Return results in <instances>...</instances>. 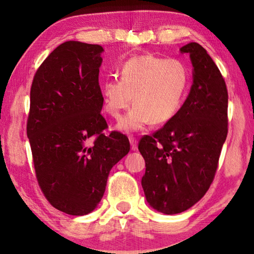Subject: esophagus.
<instances>
[{"label": "esophagus", "mask_w": 254, "mask_h": 254, "mask_svg": "<svg viewBox=\"0 0 254 254\" xmlns=\"http://www.w3.org/2000/svg\"><path fill=\"white\" fill-rule=\"evenodd\" d=\"M128 140H130V143H131V149L136 150L137 149V141L135 139V136L130 135V136H128Z\"/></svg>", "instance_id": "1"}]
</instances>
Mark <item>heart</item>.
I'll list each match as a JSON object with an SVG mask.
<instances>
[{"label":"heart","mask_w":254,"mask_h":254,"mask_svg":"<svg viewBox=\"0 0 254 254\" xmlns=\"http://www.w3.org/2000/svg\"><path fill=\"white\" fill-rule=\"evenodd\" d=\"M188 83L189 71L182 60L136 56L121 68V79L103 83L105 111L118 119L133 101L134 106L118 124L124 132L142 130L150 122L166 123L179 110Z\"/></svg>","instance_id":"b5f03b06"}]
</instances>
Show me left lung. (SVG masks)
Here are the masks:
<instances>
[{"mask_svg": "<svg viewBox=\"0 0 254 254\" xmlns=\"http://www.w3.org/2000/svg\"><path fill=\"white\" fill-rule=\"evenodd\" d=\"M180 51L189 54L194 67L190 92L173 119L139 142L145 161L141 180L145 198L168 215L190 208L208 190L229 122L226 84L213 59L197 42Z\"/></svg>", "mask_w": 254, "mask_h": 254, "instance_id": "left-lung-1", "label": "left lung"}]
</instances>
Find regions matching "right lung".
<instances>
[{
	"instance_id": "right-lung-1",
	"label": "right lung",
	"mask_w": 254,
	"mask_h": 254,
	"mask_svg": "<svg viewBox=\"0 0 254 254\" xmlns=\"http://www.w3.org/2000/svg\"><path fill=\"white\" fill-rule=\"evenodd\" d=\"M103 51L64 42L38 68L30 91L27 135L38 184L55 208L76 216L96 208L112 167L130 151L122 133H103Z\"/></svg>"
}]
</instances>
